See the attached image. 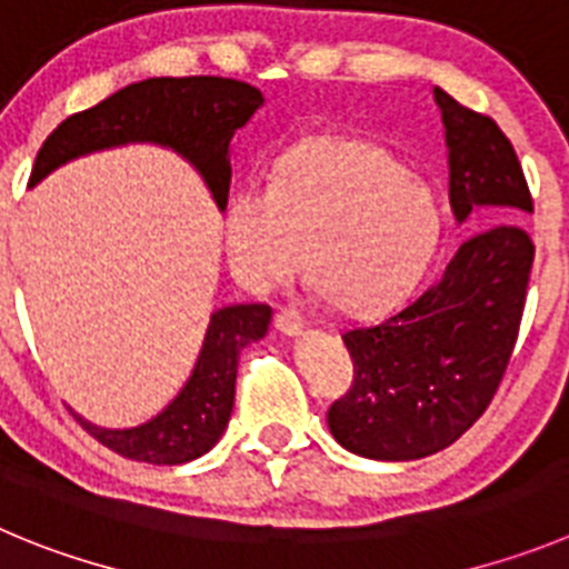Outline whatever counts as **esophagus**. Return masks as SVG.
<instances>
[{
    "instance_id": "34e87169",
    "label": "esophagus",
    "mask_w": 569,
    "mask_h": 569,
    "mask_svg": "<svg viewBox=\"0 0 569 569\" xmlns=\"http://www.w3.org/2000/svg\"><path fill=\"white\" fill-rule=\"evenodd\" d=\"M274 328L280 333H286V337H297L306 328V320H302V315L297 309H278L274 311Z\"/></svg>"
}]
</instances>
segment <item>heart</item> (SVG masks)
<instances>
[{
    "label": "heart",
    "mask_w": 569,
    "mask_h": 569,
    "mask_svg": "<svg viewBox=\"0 0 569 569\" xmlns=\"http://www.w3.org/2000/svg\"><path fill=\"white\" fill-rule=\"evenodd\" d=\"M440 236L432 190L390 151L311 137L278 159L272 184L236 190L224 210L230 267L249 289L297 272L345 315H373L405 295Z\"/></svg>",
    "instance_id": "heart-1"
}]
</instances>
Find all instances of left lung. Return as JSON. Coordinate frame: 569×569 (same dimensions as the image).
Listing matches in <instances>:
<instances>
[{
    "label": "left lung",
    "instance_id": "left-lung-1",
    "mask_svg": "<svg viewBox=\"0 0 569 569\" xmlns=\"http://www.w3.org/2000/svg\"><path fill=\"white\" fill-rule=\"evenodd\" d=\"M449 148V201L463 238L438 278L379 322L342 333L353 381L328 410L333 438L373 460H418L452 446L491 405L519 337L533 212L511 140L488 114L435 87Z\"/></svg>",
    "mask_w": 569,
    "mask_h": 569
}]
</instances>
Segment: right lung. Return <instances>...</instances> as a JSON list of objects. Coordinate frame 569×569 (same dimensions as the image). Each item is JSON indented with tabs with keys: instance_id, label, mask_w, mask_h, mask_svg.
Instances as JSON below:
<instances>
[{
	"instance_id": "obj_1",
	"label": "right lung",
	"mask_w": 569,
	"mask_h": 569,
	"mask_svg": "<svg viewBox=\"0 0 569 569\" xmlns=\"http://www.w3.org/2000/svg\"><path fill=\"white\" fill-rule=\"evenodd\" d=\"M263 106L260 89L236 78H148L131 83L92 109L69 114L39 148L30 184L58 164L100 148L159 142L199 168L219 210L230 193V140ZM267 302L227 306L207 326L199 362L171 405L134 429H100L76 416L98 443L120 458L151 466H179L210 452L227 429L236 398L238 350L267 333Z\"/></svg>"
}]
</instances>
